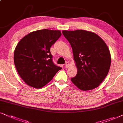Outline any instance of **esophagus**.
<instances>
[{
    "instance_id": "34e87169",
    "label": "esophagus",
    "mask_w": 123,
    "mask_h": 123,
    "mask_svg": "<svg viewBox=\"0 0 123 123\" xmlns=\"http://www.w3.org/2000/svg\"><path fill=\"white\" fill-rule=\"evenodd\" d=\"M69 67V63L68 62H66V64H65V67L66 68H68Z\"/></svg>"
}]
</instances>
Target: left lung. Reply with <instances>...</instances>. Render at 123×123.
Returning <instances> with one entry per match:
<instances>
[{
	"label": "left lung",
	"mask_w": 123,
	"mask_h": 123,
	"mask_svg": "<svg viewBox=\"0 0 123 123\" xmlns=\"http://www.w3.org/2000/svg\"><path fill=\"white\" fill-rule=\"evenodd\" d=\"M73 51L78 69L74 84L82 91L96 88L110 70L111 56L104 41L95 33L83 30L62 31Z\"/></svg>",
	"instance_id": "obj_1"
}]
</instances>
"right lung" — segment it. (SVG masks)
<instances>
[{"mask_svg":"<svg viewBox=\"0 0 123 123\" xmlns=\"http://www.w3.org/2000/svg\"><path fill=\"white\" fill-rule=\"evenodd\" d=\"M61 35L59 30H40L27 34L18 43L13 56L15 66L27 85L40 88L62 69L54 64L50 52Z\"/></svg>","mask_w":123,"mask_h":123,"instance_id":"add662e5","label":"right lung"}]
</instances>
